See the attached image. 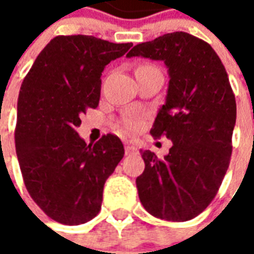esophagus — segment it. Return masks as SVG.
<instances>
[{
  "label": "esophagus",
  "mask_w": 254,
  "mask_h": 254,
  "mask_svg": "<svg viewBox=\"0 0 254 254\" xmlns=\"http://www.w3.org/2000/svg\"><path fill=\"white\" fill-rule=\"evenodd\" d=\"M125 154L127 155L137 154V148H136L134 145H132V144H127V145H125Z\"/></svg>",
  "instance_id": "obj_1"
}]
</instances>
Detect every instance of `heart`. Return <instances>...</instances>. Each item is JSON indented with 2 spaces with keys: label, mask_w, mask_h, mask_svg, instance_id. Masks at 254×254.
Returning <instances> with one entry per match:
<instances>
[{
  "label": "heart",
  "mask_w": 254,
  "mask_h": 254,
  "mask_svg": "<svg viewBox=\"0 0 254 254\" xmlns=\"http://www.w3.org/2000/svg\"><path fill=\"white\" fill-rule=\"evenodd\" d=\"M138 127V121L136 118H127L125 120V127H127V130H134V129H137Z\"/></svg>",
  "instance_id": "heart-1"
}]
</instances>
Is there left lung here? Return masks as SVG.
Returning a JSON list of instances; mask_svg holds the SVG:
<instances>
[{
	"label": "left lung",
	"instance_id": "1",
	"mask_svg": "<svg viewBox=\"0 0 254 254\" xmlns=\"http://www.w3.org/2000/svg\"><path fill=\"white\" fill-rule=\"evenodd\" d=\"M127 57L163 61L170 78L151 133L173 145L163 159L141 152L140 201L156 218L190 220L216 196L230 165L237 105L227 72L207 42L181 31L140 43Z\"/></svg>",
	"mask_w": 254,
	"mask_h": 254
}]
</instances>
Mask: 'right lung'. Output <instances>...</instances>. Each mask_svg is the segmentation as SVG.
I'll list each match as a JSON object with an SVG mask.
<instances>
[{
    "mask_svg": "<svg viewBox=\"0 0 254 254\" xmlns=\"http://www.w3.org/2000/svg\"><path fill=\"white\" fill-rule=\"evenodd\" d=\"M130 47L88 35L56 36L21 84L16 154L32 200L58 223L95 218L106 180L124 158L117 136L106 134L92 145L76 129L81 114L98 107L106 65Z\"/></svg>",
    "mask_w": 254,
    "mask_h": 254,
    "instance_id": "right-lung-1",
    "label": "right lung"
}]
</instances>
